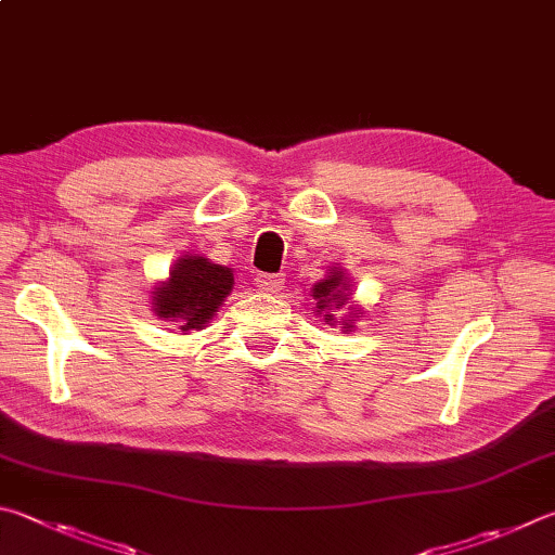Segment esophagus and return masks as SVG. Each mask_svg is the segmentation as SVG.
<instances>
[{
	"instance_id": "obj_1",
	"label": "esophagus",
	"mask_w": 555,
	"mask_h": 555,
	"mask_svg": "<svg viewBox=\"0 0 555 555\" xmlns=\"http://www.w3.org/2000/svg\"><path fill=\"white\" fill-rule=\"evenodd\" d=\"M286 279L284 274H257V286L261 291H267V294H279L281 288H284Z\"/></svg>"
}]
</instances>
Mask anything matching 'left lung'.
Masks as SVG:
<instances>
[{
  "label": "left lung",
  "instance_id": "obj_1",
  "mask_svg": "<svg viewBox=\"0 0 555 555\" xmlns=\"http://www.w3.org/2000/svg\"><path fill=\"white\" fill-rule=\"evenodd\" d=\"M347 288H349V284H347V276L341 274L339 269H330V274L322 279V281H318L315 286H312V298L318 300V315H322L325 318V322L327 325H332V322H335V315H332V308H339V306H345L347 304ZM349 315H361L359 310H354L351 308V312ZM341 325H345V332H351V322L349 320H341Z\"/></svg>",
  "mask_w": 555,
  "mask_h": 555
}]
</instances>
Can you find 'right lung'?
Returning <instances> with one entry per match:
<instances>
[{
  "instance_id": "1",
  "label": "right lung",
  "mask_w": 555,
  "mask_h": 555,
  "mask_svg": "<svg viewBox=\"0 0 555 555\" xmlns=\"http://www.w3.org/2000/svg\"><path fill=\"white\" fill-rule=\"evenodd\" d=\"M233 291V271L206 257L186 255L177 259L169 279L155 286V315L179 322V330H204Z\"/></svg>"
}]
</instances>
